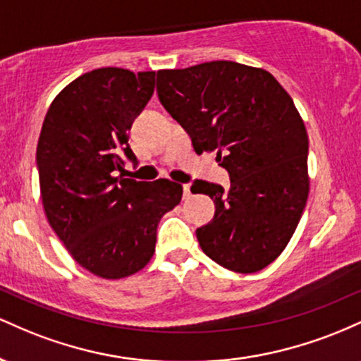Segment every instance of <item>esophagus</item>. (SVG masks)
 Instances as JSON below:
<instances>
[{"instance_id":"34e87169","label":"esophagus","mask_w":361,"mask_h":361,"mask_svg":"<svg viewBox=\"0 0 361 361\" xmlns=\"http://www.w3.org/2000/svg\"><path fill=\"white\" fill-rule=\"evenodd\" d=\"M190 197H192V192H190V185H183V198H185V200H188Z\"/></svg>"}]
</instances>
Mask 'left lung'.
<instances>
[{"label":"left lung","mask_w":361,"mask_h":361,"mask_svg":"<svg viewBox=\"0 0 361 361\" xmlns=\"http://www.w3.org/2000/svg\"><path fill=\"white\" fill-rule=\"evenodd\" d=\"M157 97L188 132L197 154L231 175V188L197 180L215 204L197 229L202 251L238 273L275 261L295 233L309 197V139L293 100L270 73L233 61L157 71Z\"/></svg>","instance_id":"obj_1"}]
</instances>
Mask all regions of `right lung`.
Listing matches in <instances>:
<instances>
[{"label": "right lung", "instance_id": "obj_1", "mask_svg": "<svg viewBox=\"0 0 361 361\" xmlns=\"http://www.w3.org/2000/svg\"><path fill=\"white\" fill-rule=\"evenodd\" d=\"M154 76L100 68L76 78L54 98L37 144L49 224L78 264L106 280L146 267L157 224L183 195L166 178L149 183L122 175L123 156L137 161L128 130L154 93Z\"/></svg>", "mask_w": 361, "mask_h": 361}]
</instances>
